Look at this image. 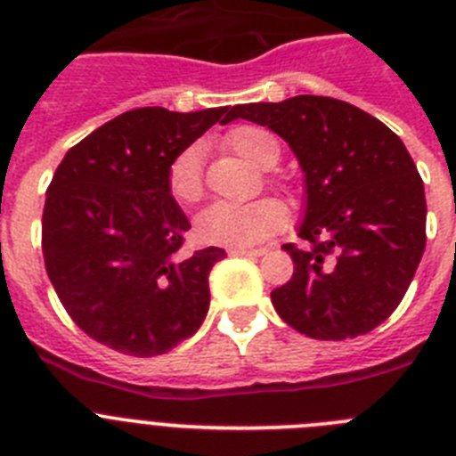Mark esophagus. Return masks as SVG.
Masks as SVG:
<instances>
[{"mask_svg": "<svg viewBox=\"0 0 456 456\" xmlns=\"http://www.w3.org/2000/svg\"><path fill=\"white\" fill-rule=\"evenodd\" d=\"M268 252L265 248H256V249H245V248H232L229 249V256H264Z\"/></svg>", "mask_w": 456, "mask_h": 456, "instance_id": "1", "label": "esophagus"}]
</instances>
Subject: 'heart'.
Here are the masks:
<instances>
[{
  "label": "heart",
  "mask_w": 456,
  "mask_h": 456,
  "mask_svg": "<svg viewBox=\"0 0 456 456\" xmlns=\"http://www.w3.org/2000/svg\"><path fill=\"white\" fill-rule=\"evenodd\" d=\"M224 145L258 167H270L279 161L277 141L261 126H236L224 136ZM166 186L170 198L182 207L202 200V150L198 145L186 147L172 159L166 172ZM286 220L289 211L274 198H261L248 204L216 202L198 216L195 233L208 245L249 248L284 229Z\"/></svg>",
  "instance_id": "1"
}]
</instances>
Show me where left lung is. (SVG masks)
Here are the masks:
<instances>
[{
  "mask_svg": "<svg viewBox=\"0 0 456 456\" xmlns=\"http://www.w3.org/2000/svg\"><path fill=\"white\" fill-rule=\"evenodd\" d=\"M232 116L279 134L305 170V243L284 245L295 268L270 293L277 314L318 340L372 331L402 302L428 240L425 188L404 142L334 97L238 104Z\"/></svg>",
  "mask_w": 456,
  "mask_h": 456,
  "instance_id": "1",
  "label": "left lung"
}]
</instances>
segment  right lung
<instances>
[{"label":"right lung","instance_id":"obj_1","mask_svg":"<svg viewBox=\"0 0 456 456\" xmlns=\"http://www.w3.org/2000/svg\"><path fill=\"white\" fill-rule=\"evenodd\" d=\"M232 109L126 110L77 142L56 167L43 211V256L81 331L129 356L177 347L208 311V273L227 252L186 254L191 223L170 198L167 166Z\"/></svg>","mask_w":456,"mask_h":456}]
</instances>
